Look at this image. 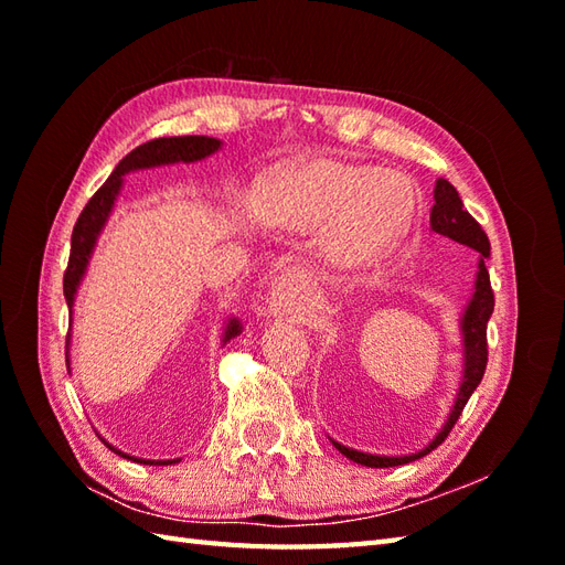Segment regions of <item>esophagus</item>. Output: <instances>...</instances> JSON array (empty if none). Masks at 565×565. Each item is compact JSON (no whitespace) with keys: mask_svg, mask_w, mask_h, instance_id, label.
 I'll use <instances>...</instances> for the list:
<instances>
[{"mask_svg":"<svg viewBox=\"0 0 565 565\" xmlns=\"http://www.w3.org/2000/svg\"><path fill=\"white\" fill-rule=\"evenodd\" d=\"M276 301L279 303H298L306 294V281H303V274L298 269H286L279 279H276Z\"/></svg>","mask_w":565,"mask_h":565,"instance_id":"obj_1","label":"esophagus"}]
</instances>
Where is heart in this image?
I'll return each instance as SVG.
<instances>
[{
	"mask_svg": "<svg viewBox=\"0 0 565 565\" xmlns=\"http://www.w3.org/2000/svg\"><path fill=\"white\" fill-rule=\"evenodd\" d=\"M413 206V191L398 174L332 158L284 167L264 189L274 223L301 233L328 223L326 247L344 264L386 255L411 225Z\"/></svg>",
	"mask_w": 565,
	"mask_h": 565,
	"instance_id": "heart-1",
	"label": "heart"
}]
</instances>
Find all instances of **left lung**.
<instances>
[{
	"mask_svg": "<svg viewBox=\"0 0 565 565\" xmlns=\"http://www.w3.org/2000/svg\"><path fill=\"white\" fill-rule=\"evenodd\" d=\"M429 225L431 231L451 237L456 243H461L466 247H471L476 252H481V262H478V279H476V294L468 303L463 320H461V330H463V352H466V369H463V381L459 395H456L454 411L447 419V425L437 435V439L425 447L423 451H417L413 456H374V454H362L354 449H347L342 444L334 441L347 459H352L362 466H371V468H388V466H403L411 463L419 456H427L431 449H437L439 444L449 437L451 427L456 425V419L461 417L463 407L471 398V393L478 388L481 383L486 366H488V320L493 316L495 308V294L493 286H490V274L486 269V259L490 257V239L486 235V231L481 227L471 213L463 209V201L459 196L447 179H437L435 186V206H431L429 213Z\"/></svg>",
	"mask_w": 565,
	"mask_h": 565,
	"instance_id": "left-lung-1",
	"label": "left lung"
}]
</instances>
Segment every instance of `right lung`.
<instances>
[{
	"mask_svg": "<svg viewBox=\"0 0 565 565\" xmlns=\"http://www.w3.org/2000/svg\"><path fill=\"white\" fill-rule=\"evenodd\" d=\"M221 148V140L215 138H206V136H177V138H154L142 142L136 150H130L126 158L116 164V170L111 172V177L106 179V182L97 189V194H94L87 206L82 209L79 218L75 223V231H72V245H70V262H67V269L63 276V291H65V301L72 308L75 303V291L79 286V279L84 274V267H87L89 255L94 249V243H97V235L102 233V227L109 218L111 206L116 201L118 189H121L124 182V174L130 170H142V167H158V164H170V162H194L206 158V154L215 152ZM239 332V326L235 320H231V326L225 330V340L227 342L231 338ZM70 338V334H67ZM104 441V439H102ZM106 447L111 451L121 454L118 449H114L109 441H104ZM126 456V454H121ZM130 459V456H126ZM140 461V459H134ZM140 463H150V466H164V463H172V461H140Z\"/></svg>",
	"mask_w": 565,
	"mask_h": 565,
	"instance_id": "add662e5",
	"label": "right lung"
}]
</instances>
